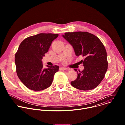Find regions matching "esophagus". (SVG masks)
I'll return each mask as SVG.
<instances>
[{
	"label": "esophagus",
	"mask_w": 125,
	"mask_h": 125,
	"mask_svg": "<svg viewBox=\"0 0 125 125\" xmlns=\"http://www.w3.org/2000/svg\"><path fill=\"white\" fill-rule=\"evenodd\" d=\"M66 70H67V69L66 68H64V67H60V68H59V70H60V71Z\"/></svg>",
	"instance_id": "1"
}]
</instances>
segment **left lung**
<instances>
[{
  "label": "left lung",
  "instance_id": "8db88e82",
  "mask_svg": "<svg viewBox=\"0 0 125 125\" xmlns=\"http://www.w3.org/2000/svg\"><path fill=\"white\" fill-rule=\"evenodd\" d=\"M63 37L71 45L77 56L82 55L84 69H77L76 80L71 82L73 87L82 91L91 90L97 87L107 70L108 62L105 47L93 34L86 31L66 32Z\"/></svg>",
  "mask_w": 125,
  "mask_h": 125
}]
</instances>
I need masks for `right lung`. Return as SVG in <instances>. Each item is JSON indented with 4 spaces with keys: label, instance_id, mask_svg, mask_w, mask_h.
I'll return each mask as SVG.
<instances>
[{
    "label": "right lung",
    "instance_id": "right-lung-1",
    "mask_svg": "<svg viewBox=\"0 0 125 125\" xmlns=\"http://www.w3.org/2000/svg\"><path fill=\"white\" fill-rule=\"evenodd\" d=\"M58 34L39 33L25 39L15 56L18 77L28 88L40 91L49 87L59 66L43 67L42 59Z\"/></svg>",
    "mask_w": 125,
    "mask_h": 125
}]
</instances>
